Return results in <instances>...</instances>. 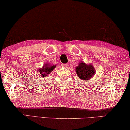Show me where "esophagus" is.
<instances>
[{
  "label": "esophagus",
  "mask_w": 130,
  "mask_h": 130,
  "mask_svg": "<svg viewBox=\"0 0 130 130\" xmlns=\"http://www.w3.org/2000/svg\"><path fill=\"white\" fill-rule=\"evenodd\" d=\"M61 67H62V68H67V67H68V65H67V64H62V65H61Z\"/></svg>",
  "instance_id": "34e87169"
}]
</instances>
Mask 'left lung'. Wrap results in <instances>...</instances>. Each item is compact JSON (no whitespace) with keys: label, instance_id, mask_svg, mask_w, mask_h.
Returning <instances> with one entry per match:
<instances>
[{"label":"left lung","instance_id":"obj_1","mask_svg":"<svg viewBox=\"0 0 130 130\" xmlns=\"http://www.w3.org/2000/svg\"><path fill=\"white\" fill-rule=\"evenodd\" d=\"M75 71L80 79L83 81H88L95 75V70L90 63L87 64L83 61H81L75 68Z\"/></svg>","mask_w":130,"mask_h":130}]
</instances>
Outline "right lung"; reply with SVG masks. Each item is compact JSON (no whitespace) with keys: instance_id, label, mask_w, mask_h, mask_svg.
<instances>
[{"instance_id":"right-lung-1","label":"right lung","mask_w":130,"mask_h":130,"mask_svg":"<svg viewBox=\"0 0 130 130\" xmlns=\"http://www.w3.org/2000/svg\"><path fill=\"white\" fill-rule=\"evenodd\" d=\"M56 67L55 65H51L50 63H46L44 64V65L42 68H38L37 70V72L38 73V75H39L41 78H45L47 76L49 75L54 69Z\"/></svg>"}]
</instances>
